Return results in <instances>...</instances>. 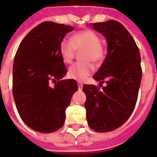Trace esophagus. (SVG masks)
<instances>
[{
  "label": "esophagus",
  "mask_w": 157,
  "mask_h": 157,
  "mask_svg": "<svg viewBox=\"0 0 157 157\" xmlns=\"http://www.w3.org/2000/svg\"><path fill=\"white\" fill-rule=\"evenodd\" d=\"M77 84H78L79 90H82V87H83V84H82V82H81V81H78V82H77Z\"/></svg>",
  "instance_id": "esophagus-1"
}]
</instances>
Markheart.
Returning a JSON list of instances; mask_svg holds the SVG:
<instances>
[{"label":"heart","mask_w":157,"mask_h":157,"mask_svg":"<svg viewBox=\"0 0 157 157\" xmlns=\"http://www.w3.org/2000/svg\"><path fill=\"white\" fill-rule=\"evenodd\" d=\"M83 50L81 60L85 62L72 64L67 71L70 78L79 81L85 80L93 71L94 66L89 61L98 63L104 57V49L99 36L94 31H80L71 36L70 40L67 39L62 40L59 46L62 59L67 64L71 63L73 60L76 50Z\"/></svg>","instance_id":"obj_1"}]
</instances>
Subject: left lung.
Listing matches in <instances>:
<instances>
[{
  "mask_svg": "<svg viewBox=\"0 0 157 157\" xmlns=\"http://www.w3.org/2000/svg\"><path fill=\"white\" fill-rule=\"evenodd\" d=\"M107 39V54L93 76L100 85H84L89 126L96 132H109L129 119L138 99L142 79L141 59L134 38L116 20L92 23ZM102 87V86H101Z\"/></svg>",
  "mask_w": 157,
  "mask_h": 157,
  "instance_id": "obj_1",
  "label": "left lung"
}]
</instances>
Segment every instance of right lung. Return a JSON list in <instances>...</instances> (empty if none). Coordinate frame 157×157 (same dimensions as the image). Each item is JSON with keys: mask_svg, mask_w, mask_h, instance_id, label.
I'll use <instances>...</instances> for the list:
<instances>
[{"mask_svg": "<svg viewBox=\"0 0 157 157\" xmlns=\"http://www.w3.org/2000/svg\"><path fill=\"white\" fill-rule=\"evenodd\" d=\"M71 26L43 22L23 38L13 65V95L16 107L31 129L52 133L65 121V110L78 90L72 79L60 80L67 72L59 46ZM50 80L55 82L49 86Z\"/></svg>", "mask_w": 157, "mask_h": 157, "instance_id": "obj_1", "label": "right lung"}]
</instances>
